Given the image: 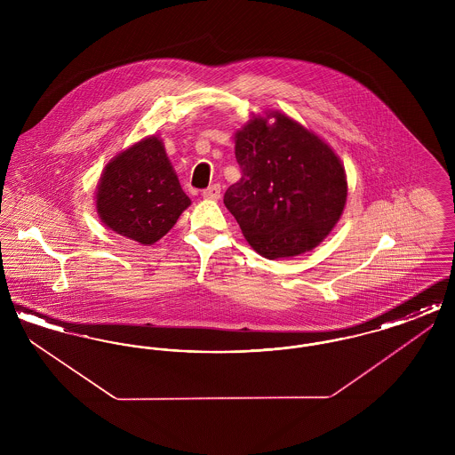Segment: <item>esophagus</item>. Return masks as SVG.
<instances>
[{
    "instance_id": "esophagus-1",
    "label": "esophagus",
    "mask_w": 455,
    "mask_h": 455,
    "mask_svg": "<svg viewBox=\"0 0 455 455\" xmlns=\"http://www.w3.org/2000/svg\"><path fill=\"white\" fill-rule=\"evenodd\" d=\"M220 195H221V188L218 184H213L203 191L204 199H220Z\"/></svg>"
}]
</instances>
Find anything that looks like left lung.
<instances>
[{
	"mask_svg": "<svg viewBox=\"0 0 455 455\" xmlns=\"http://www.w3.org/2000/svg\"><path fill=\"white\" fill-rule=\"evenodd\" d=\"M275 123L268 124V119ZM242 177L223 196L251 247L293 258L324 240L347 204V173L329 145L282 112L254 116L235 132Z\"/></svg>",
	"mask_w": 455,
	"mask_h": 455,
	"instance_id": "obj_1",
	"label": "left lung"
}]
</instances>
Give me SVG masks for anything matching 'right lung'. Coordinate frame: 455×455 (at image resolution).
I'll list each match as a JSON object with an SVG mask.
<instances>
[{
  "instance_id": "1",
  "label": "right lung",
  "mask_w": 455,
  "mask_h": 455,
  "mask_svg": "<svg viewBox=\"0 0 455 455\" xmlns=\"http://www.w3.org/2000/svg\"><path fill=\"white\" fill-rule=\"evenodd\" d=\"M191 204L162 140L134 143L114 156L97 186V213L112 232L152 245Z\"/></svg>"
}]
</instances>
